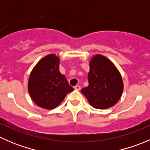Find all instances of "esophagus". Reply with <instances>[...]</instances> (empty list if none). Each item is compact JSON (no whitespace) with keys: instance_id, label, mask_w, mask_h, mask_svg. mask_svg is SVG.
I'll list each match as a JSON object with an SVG mask.
<instances>
[{"instance_id":"obj_1","label":"esophagus","mask_w":150,"mask_h":150,"mask_svg":"<svg viewBox=\"0 0 150 150\" xmlns=\"http://www.w3.org/2000/svg\"><path fill=\"white\" fill-rule=\"evenodd\" d=\"M74 88H75V90H78V91H79L80 89H81V86H78V85H77V86H74Z\"/></svg>"}]
</instances>
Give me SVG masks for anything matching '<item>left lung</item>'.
<instances>
[{
	"mask_svg": "<svg viewBox=\"0 0 150 150\" xmlns=\"http://www.w3.org/2000/svg\"><path fill=\"white\" fill-rule=\"evenodd\" d=\"M88 86L81 92L91 105L96 109L110 108L120 99L123 91L121 75L107 57L97 54L89 63Z\"/></svg>",
	"mask_w": 150,
	"mask_h": 150,
	"instance_id": "8db88e82",
	"label": "left lung"
}]
</instances>
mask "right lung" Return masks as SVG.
<instances>
[{
  "mask_svg": "<svg viewBox=\"0 0 150 150\" xmlns=\"http://www.w3.org/2000/svg\"><path fill=\"white\" fill-rule=\"evenodd\" d=\"M59 59L49 54L38 62L30 73L28 91L38 106L46 110L56 108L74 90L64 75L60 73Z\"/></svg>",
  "mask_w": 150,
  "mask_h": 150,
  "instance_id": "right-lung-1",
  "label": "right lung"
}]
</instances>
